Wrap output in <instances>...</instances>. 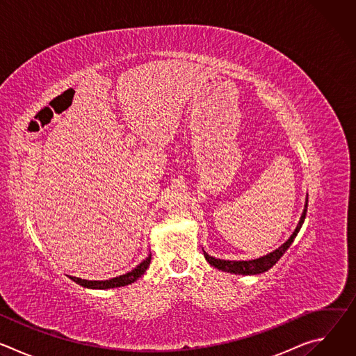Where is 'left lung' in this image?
<instances>
[{
  "label": "left lung",
  "instance_id": "obj_1",
  "mask_svg": "<svg viewBox=\"0 0 356 356\" xmlns=\"http://www.w3.org/2000/svg\"><path fill=\"white\" fill-rule=\"evenodd\" d=\"M307 202H309V200H306V206H304V211L301 214L300 222H298L297 228L294 229L293 235L280 248L270 252L269 255L262 257L259 259H253V261H222V259H216V258L210 257L206 250H202V252H204V257H206L207 262L211 266H214V268H217L222 272L235 273V275H259V273H264V272L269 270L283 257V253L289 249V246L291 245V242L297 236V234H298V231H300V228L304 222V218H306V214H307Z\"/></svg>",
  "mask_w": 356,
  "mask_h": 356
}]
</instances>
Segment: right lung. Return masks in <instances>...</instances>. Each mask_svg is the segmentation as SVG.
<instances>
[{
	"instance_id": "add662e5",
	"label": "right lung",
	"mask_w": 356,
	"mask_h": 356,
	"mask_svg": "<svg viewBox=\"0 0 356 356\" xmlns=\"http://www.w3.org/2000/svg\"><path fill=\"white\" fill-rule=\"evenodd\" d=\"M150 259H152V255H149L143 262H140L134 270L125 273V275H121L118 277H114V279H110V280H84V279H79V277H73L70 276V279L73 282H76L77 284L83 286V287H87V289H114V287H121V286H127V284H131L134 283L136 279H139L145 270L147 269L149 264H150Z\"/></svg>"
}]
</instances>
